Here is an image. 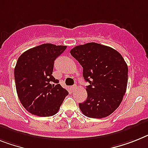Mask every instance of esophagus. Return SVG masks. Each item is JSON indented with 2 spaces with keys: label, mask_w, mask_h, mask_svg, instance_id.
Listing matches in <instances>:
<instances>
[{
  "label": "esophagus",
  "mask_w": 148,
  "mask_h": 148,
  "mask_svg": "<svg viewBox=\"0 0 148 148\" xmlns=\"http://www.w3.org/2000/svg\"><path fill=\"white\" fill-rule=\"evenodd\" d=\"M71 89H72V90H73V91H75V90H76V89H77V85H73V86H72Z\"/></svg>",
  "instance_id": "1"
}]
</instances>
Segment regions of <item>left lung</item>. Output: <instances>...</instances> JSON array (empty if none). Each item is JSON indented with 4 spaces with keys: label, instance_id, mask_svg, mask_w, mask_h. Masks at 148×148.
<instances>
[{
    "label": "left lung",
    "instance_id": "8db88e82",
    "mask_svg": "<svg viewBox=\"0 0 148 148\" xmlns=\"http://www.w3.org/2000/svg\"><path fill=\"white\" fill-rule=\"evenodd\" d=\"M70 53L83 68L88 97L79 103L82 113L90 118L101 119L119 107L126 91L128 66L122 55L101 44L78 45Z\"/></svg>",
    "mask_w": 148,
    "mask_h": 148
}]
</instances>
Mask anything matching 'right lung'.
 <instances>
[{
    "instance_id": "add662e5",
    "label": "right lung",
    "mask_w": 148,
    "mask_h": 148,
    "mask_svg": "<svg viewBox=\"0 0 148 148\" xmlns=\"http://www.w3.org/2000/svg\"><path fill=\"white\" fill-rule=\"evenodd\" d=\"M66 46L43 44L25 51L14 69L19 101L28 112L38 116H51L60 110L68 91L53 76L54 60Z\"/></svg>"
}]
</instances>
